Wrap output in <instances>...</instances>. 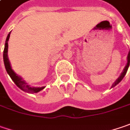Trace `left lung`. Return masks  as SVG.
Instances as JSON below:
<instances>
[{
	"label": "left lung",
	"instance_id": "obj_1",
	"mask_svg": "<svg viewBox=\"0 0 130 130\" xmlns=\"http://www.w3.org/2000/svg\"><path fill=\"white\" fill-rule=\"evenodd\" d=\"M129 63H130V53L129 52V53H128V55H127V65L125 66V67L124 69V70H123V72H121V74L119 76V77L116 80V81L114 82L113 83V85H112V86L111 88H113L115 87L117 84H119V83H120L121 80H122V79L124 78V77L126 75V73H127V70H128V68H129Z\"/></svg>",
	"mask_w": 130,
	"mask_h": 130
}]
</instances>
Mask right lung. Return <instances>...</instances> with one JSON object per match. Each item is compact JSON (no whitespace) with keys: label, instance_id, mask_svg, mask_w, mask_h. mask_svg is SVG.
<instances>
[{"label":"right lung","instance_id":"right-lung-1","mask_svg":"<svg viewBox=\"0 0 130 130\" xmlns=\"http://www.w3.org/2000/svg\"><path fill=\"white\" fill-rule=\"evenodd\" d=\"M10 34H11V32H9V34H8V36L6 37V43H5V47H4V50H3V61H4L5 68H6L7 73L9 74L10 77L11 78V80L16 84L17 86L20 88L21 90H23L25 92H28V93H30V94L39 92L40 91L44 89L45 86H43V87H31V86H30V85H28L25 80H23V78L20 76L17 75L16 73L14 72V70L11 69L9 60L8 58V47H9L8 46V41L9 39Z\"/></svg>","mask_w":130,"mask_h":130}]
</instances>
